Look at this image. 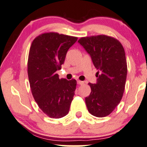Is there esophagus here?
<instances>
[{"instance_id": "1", "label": "esophagus", "mask_w": 147, "mask_h": 147, "mask_svg": "<svg viewBox=\"0 0 147 147\" xmlns=\"http://www.w3.org/2000/svg\"><path fill=\"white\" fill-rule=\"evenodd\" d=\"M77 83L79 85H83V83H84V82L83 81H79V80H78L77 81Z\"/></svg>"}]
</instances>
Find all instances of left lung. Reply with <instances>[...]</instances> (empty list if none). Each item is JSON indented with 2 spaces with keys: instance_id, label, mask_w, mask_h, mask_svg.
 Wrapping results in <instances>:
<instances>
[{
  "instance_id": "1",
  "label": "left lung",
  "mask_w": 147,
  "mask_h": 147,
  "mask_svg": "<svg viewBox=\"0 0 147 147\" xmlns=\"http://www.w3.org/2000/svg\"><path fill=\"white\" fill-rule=\"evenodd\" d=\"M78 42L98 70L97 82L89 83L92 91L85 98L87 109L94 116L106 117L123 97L127 72L125 51L118 40L107 35L82 37Z\"/></svg>"
}]
</instances>
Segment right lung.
<instances>
[{
  "instance_id": "obj_1",
  "label": "right lung",
  "mask_w": 147,
  "mask_h": 147,
  "mask_svg": "<svg viewBox=\"0 0 147 147\" xmlns=\"http://www.w3.org/2000/svg\"><path fill=\"white\" fill-rule=\"evenodd\" d=\"M77 38L56 32L44 33L34 38L30 48L28 75L32 96L38 107L51 118L63 117L69 112L77 81L60 79L56 71Z\"/></svg>"
}]
</instances>
